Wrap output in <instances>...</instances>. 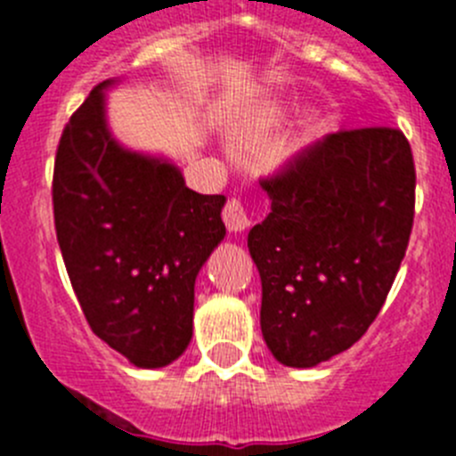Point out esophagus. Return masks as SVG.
Returning <instances> with one entry per match:
<instances>
[{
    "instance_id": "34e87169",
    "label": "esophagus",
    "mask_w": 456,
    "mask_h": 456,
    "mask_svg": "<svg viewBox=\"0 0 456 456\" xmlns=\"http://www.w3.org/2000/svg\"><path fill=\"white\" fill-rule=\"evenodd\" d=\"M224 224L231 232H244L248 228V224H251V221H248L247 209H244V205H241L237 199H231L228 203H225Z\"/></svg>"
}]
</instances>
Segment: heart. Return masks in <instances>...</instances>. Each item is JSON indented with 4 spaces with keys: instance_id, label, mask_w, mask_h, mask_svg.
I'll use <instances>...</instances> for the list:
<instances>
[{
    "instance_id": "1",
    "label": "heart",
    "mask_w": 456,
    "mask_h": 456,
    "mask_svg": "<svg viewBox=\"0 0 456 456\" xmlns=\"http://www.w3.org/2000/svg\"><path fill=\"white\" fill-rule=\"evenodd\" d=\"M285 118H288V109H285V107H278V104H276V107H272L267 111V123L269 125L283 123ZM320 132H322L320 120H315V118L305 120V125H304V141H305V143L315 141L317 136H320Z\"/></svg>"
}]
</instances>
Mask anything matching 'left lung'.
<instances>
[{
  "instance_id": "8db88e82",
  "label": "left lung",
  "mask_w": 456,
  "mask_h": 456,
  "mask_svg": "<svg viewBox=\"0 0 456 456\" xmlns=\"http://www.w3.org/2000/svg\"><path fill=\"white\" fill-rule=\"evenodd\" d=\"M272 212L248 232L260 329L288 368L361 340L384 305L413 225L416 168L400 130L338 132L263 183Z\"/></svg>"
}]
</instances>
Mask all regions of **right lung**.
Segmentation results:
<instances>
[{"label": "right lung", "instance_id": "obj_1", "mask_svg": "<svg viewBox=\"0 0 456 456\" xmlns=\"http://www.w3.org/2000/svg\"><path fill=\"white\" fill-rule=\"evenodd\" d=\"M107 79L70 116L56 151V240L93 333L134 368L180 358L193 333V285L225 237V196L184 184L167 155L132 151L109 127Z\"/></svg>", "mask_w": 456, "mask_h": 456}]
</instances>
